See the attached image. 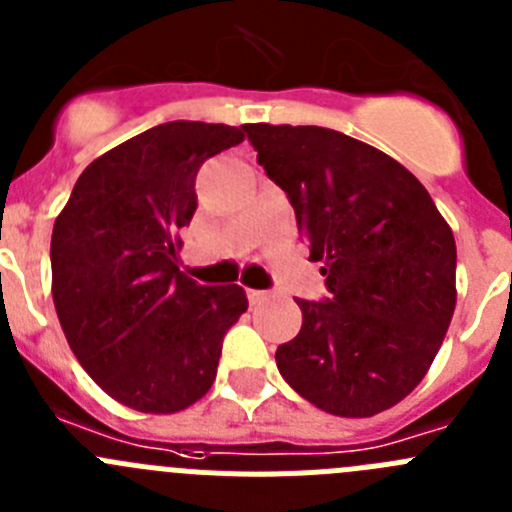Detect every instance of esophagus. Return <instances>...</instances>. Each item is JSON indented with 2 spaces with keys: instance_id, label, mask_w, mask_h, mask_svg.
Listing matches in <instances>:
<instances>
[{
  "instance_id": "esophagus-1",
  "label": "esophagus",
  "mask_w": 512,
  "mask_h": 512,
  "mask_svg": "<svg viewBox=\"0 0 512 512\" xmlns=\"http://www.w3.org/2000/svg\"><path fill=\"white\" fill-rule=\"evenodd\" d=\"M271 297L269 289H248V302L251 304H261Z\"/></svg>"
}]
</instances>
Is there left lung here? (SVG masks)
I'll return each mask as SVG.
<instances>
[{
  "instance_id": "obj_1",
  "label": "left lung",
  "mask_w": 512,
  "mask_h": 512,
  "mask_svg": "<svg viewBox=\"0 0 512 512\" xmlns=\"http://www.w3.org/2000/svg\"><path fill=\"white\" fill-rule=\"evenodd\" d=\"M241 129L327 276V297L297 299L302 330L276 348V368L327 414L391 409L419 386L452 322L457 246L447 220L403 164L342 131Z\"/></svg>"
}]
</instances>
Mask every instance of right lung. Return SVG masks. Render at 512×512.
I'll return each mask as SVG.
<instances>
[{
  "label": "right lung",
  "instance_id": "add662e5",
  "mask_svg": "<svg viewBox=\"0 0 512 512\" xmlns=\"http://www.w3.org/2000/svg\"><path fill=\"white\" fill-rule=\"evenodd\" d=\"M243 129L167 121L88 164L50 241L53 302L70 350L129 409L175 414L210 391L225 332L248 307L238 284L203 287L177 266L205 159Z\"/></svg>",
  "mask_w": 512,
  "mask_h": 512
}]
</instances>
